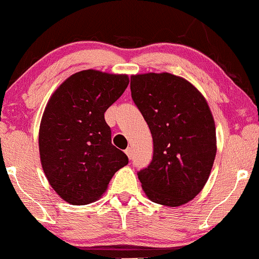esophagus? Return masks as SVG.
<instances>
[{
	"instance_id": "1",
	"label": "esophagus",
	"mask_w": 259,
	"mask_h": 259,
	"mask_svg": "<svg viewBox=\"0 0 259 259\" xmlns=\"http://www.w3.org/2000/svg\"><path fill=\"white\" fill-rule=\"evenodd\" d=\"M125 153H126V156L129 158H132V155H133V151H132V149H130V147H127L126 150H125Z\"/></svg>"
}]
</instances>
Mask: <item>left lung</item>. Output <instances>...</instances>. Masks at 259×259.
Masks as SVG:
<instances>
[{
  "label": "left lung",
  "instance_id": "obj_1",
  "mask_svg": "<svg viewBox=\"0 0 259 259\" xmlns=\"http://www.w3.org/2000/svg\"><path fill=\"white\" fill-rule=\"evenodd\" d=\"M130 90L153 141L151 163L138 173L143 190L153 203L184 205L204 188L217 156L208 102L188 79L169 72L133 75Z\"/></svg>",
  "mask_w": 259,
  "mask_h": 259
}]
</instances>
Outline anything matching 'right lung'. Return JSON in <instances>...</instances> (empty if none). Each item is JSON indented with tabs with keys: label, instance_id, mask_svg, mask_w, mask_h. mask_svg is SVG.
Returning a JSON list of instances; mask_svg holds the SVG:
<instances>
[{
	"label": "right lung",
	"instance_id": "1",
	"mask_svg": "<svg viewBox=\"0 0 259 259\" xmlns=\"http://www.w3.org/2000/svg\"><path fill=\"white\" fill-rule=\"evenodd\" d=\"M127 84L125 73L83 70L65 79L48 101L39 126L41 167L51 188L69 204L98 200L127 164L104 120Z\"/></svg>",
	"mask_w": 259,
	"mask_h": 259
}]
</instances>
